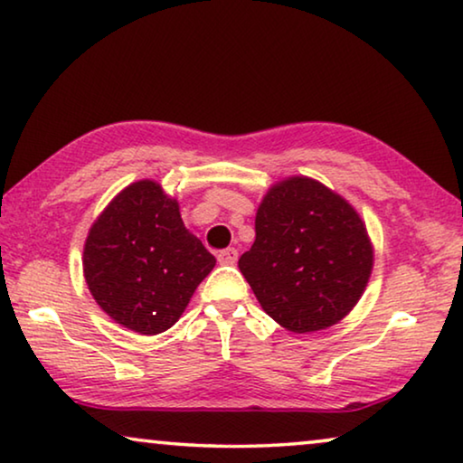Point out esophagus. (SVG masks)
<instances>
[{
	"mask_svg": "<svg viewBox=\"0 0 463 463\" xmlns=\"http://www.w3.org/2000/svg\"><path fill=\"white\" fill-rule=\"evenodd\" d=\"M237 250H234V247H226V250H222V251H218V262L220 264H234L237 262Z\"/></svg>",
	"mask_w": 463,
	"mask_h": 463,
	"instance_id": "obj_1",
	"label": "esophagus"
}]
</instances>
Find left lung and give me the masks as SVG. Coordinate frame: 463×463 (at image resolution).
Masks as SVG:
<instances>
[{"instance_id":"obj_1","label":"left lung","mask_w":463,"mask_h":463,"mask_svg":"<svg viewBox=\"0 0 463 463\" xmlns=\"http://www.w3.org/2000/svg\"><path fill=\"white\" fill-rule=\"evenodd\" d=\"M239 269L266 315L310 334L354 308L373 270V245L342 194L308 175H289L262 197L256 241Z\"/></svg>"}]
</instances>
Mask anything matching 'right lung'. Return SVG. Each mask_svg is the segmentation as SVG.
Instances as JSON below:
<instances>
[{
    "label": "right lung",
    "instance_id": "1",
    "mask_svg": "<svg viewBox=\"0 0 463 463\" xmlns=\"http://www.w3.org/2000/svg\"><path fill=\"white\" fill-rule=\"evenodd\" d=\"M216 258L186 229L180 205L159 182L117 193L90 226L83 277L96 304L140 335H157L182 317Z\"/></svg>",
    "mask_w": 463,
    "mask_h": 463
}]
</instances>
